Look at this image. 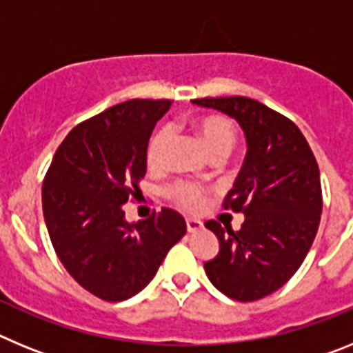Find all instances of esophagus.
Listing matches in <instances>:
<instances>
[{"label":"esophagus","instance_id":"esophagus-1","mask_svg":"<svg viewBox=\"0 0 353 353\" xmlns=\"http://www.w3.org/2000/svg\"><path fill=\"white\" fill-rule=\"evenodd\" d=\"M185 224H187V232L189 233H196V232H199L201 228H203V223L198 219H187Z\"/></svg>","mask_w":353,"mask_h":353}]
</instances>
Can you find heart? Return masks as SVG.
Segmentation results:
<instances>
[{
	"label": "heart",
	"mask_w": 353,
	"mask_h": 353,
	"mask_svg": "<svg viewBox=\"0 0 353 353\" xmlns=\"http://www.w3.org/2000/svg\"><path fill=\"white\" fill-rule=\"evenodd\" d=\"M196 134L203 143L205 150L208 155L212 154H230L232 148L235 146L236 132L233 123L228 118L221 114H208V117L199 118L196 121ZM171 138L170 127H162L154 134V138L150 141L148 146V164L150 166H157L161 164L164 150H166L168 141ZM171 196L176 203L185 210H198L205 201L203 189L191 182H180L173 185Z\"/></svg>",
	"instance_id": "b5f03b06"
}]
</instances>
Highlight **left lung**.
I'll return each mask as SVG.
<instances>
[{"mask_svg":"<svg viewBox=\"0 0 353 353\" xmlns=\"http://www.w3.org/2000/svg\"><path fill=\"white\" fill-rule=\"evenodd\" d=\"M244 130L248 154L224 207L245 215L239 232L208 221L219 252L205 263L215 288L240 302L281 288L304 261L322 215L320 170L299 127L248 97L196 99Z\"/></svg>","mask_w":353,"mask_h":353,"instance_id":"1","label":"left lung"}]
</instances>
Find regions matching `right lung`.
<instances>
[{
    "label": "right lung",
    "instance_id": "add662e5",
    "mask_svg": "<svg viewBox=\"0 0 353 353\" xmlns=\"http://www.w3.org/2000/svg\"><path fill=\"white\" fill-rule=\"evenodd\" d=\"M170 105L134 99L83 121L56 150L43 180L52 248L68 274L102 301L141 292L185 235V221L171 208L129 223L121 207L141 194L150 136Z\"/></svg>",
    "mask_w": 353,
    "mask_h": 353
}]
</instances>
